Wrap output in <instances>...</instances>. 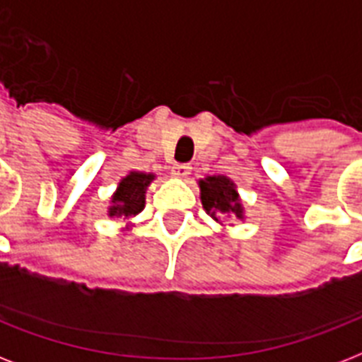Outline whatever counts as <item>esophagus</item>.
<instances>
[{
    "label": "esophagus",
    "mask_w": 362,
    "mask_h": 362,
    "mask_svg": "<svg viewBox=\"0 0 362 362\" xmlns=\"http://www.w3.org/2000/svg\"><path fill=\"white\" fill-rule=\"evenodd\" d=\"M189 175H192V167H189V165L182 163L173 167V176H175V178H187Z\"/></svg>",
    "instance_id": "obj_1"
}]
</instances>
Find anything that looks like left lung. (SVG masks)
Segmentation results:
<instances>
[{"label":"left lung","mask_w":362,"mask_h":362,"mask_svg":"<svg viewBox=\"0 0 362 362\" xmlns=\"http://www.w3.org/2000/svg\"><path fill=\"white\" fill-rule=\"evenodd\" d=\"M199 189H201L203 209L212 220L220 223L223 216L244 220V206H242L240 195H238L235 182L229 176L214 175L201 178Z\"/></svg>","instance_id":"1"}]
</instances>
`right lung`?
Returning a JSON list of instances; mask_svg holds the SVG:
<instances>
[{
    "label": "right lung",
    "instance_id": "add662e5",
    "mask_svg": "<svg viewBox=\"0 0 362 362\" xmlns=\"http://www.w3.org/2000/svg\"><path fill=\"white\" fill-rule=\"evenodd\" d=\"M153 180H156V175L141 173V170H131L129 175L124 176L110 197V206L107 210L109 218L129 220L133 216L141 214L146 203V189Z\"/></svg>",
    "mask_w": 362,
    "mask_h": 362
}]
</instances>
